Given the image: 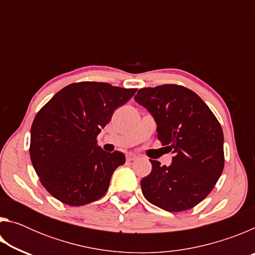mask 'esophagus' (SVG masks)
<instances>
[{
	"instance_id": "obj_1",
	"label": "esophagus",
	"mask_w": 255,
	"mask_h": 255,
	"mask_svg": "<svg viewBox=\"0 0 255 255\" xmlns=\"http://www.w3.org/2000/svg\"><path fill=\"white\" fill-rule=\"evenodd\" d=\"M137 155H135V154H132V153H128L127 155H126V158H127V161H133V159H137Z\"/></svg>"
}]
</instances>
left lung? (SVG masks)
Segmentation results:
<instances>
[{
	"label": "left lung",
	"mask_w": 255,
	"mask_h": 255,
	"mask_svg": "<svg viewBox=\"0 0 255 255\" xmlns=\"http://www.w3.org/2000/svg\"><path fill=\"white\" fill-rule=\"evenodd\" d=\"M135 101L152 114L157 139L174 154L170 166L150 159L152 172L140 181L144 197L171 213L193 208L209 195L223 173L221 124L202 99L182 85L140 89Z\"/></svg>",
	"instance_id": "left-lung-1"
}]
</instances>
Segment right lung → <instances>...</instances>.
<instances>
[{"mask_svg":"<svg viewBox=\"0 0 255 255\" xmlns=\"http://www.w3.org/2000/svg\"><path fill=\"white\" fill-rule=\"evenodd\" d=\"M137 89L103 82H79L60 90L38 111L31 126L30 158L41 184L68 206H83L106 195L111 175L126 162L108 153L97 137L118 107Z\"/></svg>","mask_w":255,"mask_h":255,"instance_id":"right-lung-1","label":"right lung"}]
</instances>
